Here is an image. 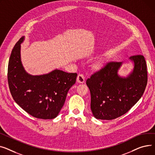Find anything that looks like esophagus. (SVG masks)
Here are the masks:
<instances>
[{
  "instance_id": "1",
  "label": "esophagus",
  "mask_w": 155,
  "mask_h": 155,
  "mask_svg": "<svg viewBox=\"0 0 155 155\" xmlns=\"http://www.w3.org/2000/svg\"><path fill=\"white\" fill-rule=\"evenodd\" d=\"M85 81V77L83 74H79L78 77H77V82L78 83H81L83 84L84 83Z\"/></svg>"
}]
</instances>
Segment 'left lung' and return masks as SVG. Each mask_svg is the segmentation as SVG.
<instances>
[{
	"label": "left lung",
	"instance_id": "obj_1",
	"mask_svg": "<svg viewBox=\"0 0 155 155\" xmlns=\"http://www.w3.org/2000/svg\"><path fill=\"white\" fill-rule=\"evenodd\" d=\"M133 68L126 77L118 74L122 62H111L86 81L91 93V109L98 120H111L128 112L143 96L148 76L143 56L129 58Z\"/></svg>",
	"mask_w": 155,
	"mask_h": 155
}]
</instances>
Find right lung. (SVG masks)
<instances>
[{
    "label": "right lung",
    "mask_w": 155,
    "mask_h": 155,
    "mask_svg": "<svg viewBox=\"0 0 155 155\" xmlns=\"http://www.w3.org/2000/svg\"><path fill=\"white\" fill-rule=\"evenodd\" d=\"M24 39L23 36L15 44L9 59V89L15 103L27 113L39 119H54L64 106L68 91L75 84L77 74L59 69L38 76L27 73L21 58V44Z\"/></svg>",
    "instance_id": "add662e5"
}]
</instances>
